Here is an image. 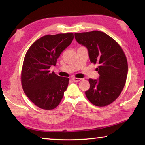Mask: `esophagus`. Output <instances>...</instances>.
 I'll return each mask as SVG.
<instances>
[{"mask_svg":"<svg viewBox=\"0 0 145 145\" xmlns=\"http://www.w3.org/2000/svg\"><path fill=\"white\" fill-rule=\"evenodd\" d=\"M72 80L74 82H78L79 81H80L82 78H72Z\"/></svg>","mask_w":145,"mask_h":145,"instance_id":"34e87169","label":"esophagus"}]
</instances>
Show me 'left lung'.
<instances>
[{
    "label": "left lung",
    "mask_w": 145,
    "mask_h": 145,
    "mask_svg": "<svg viewBox=\"0 0 145 145\" xmlns=\"http://www.w3.org/2000/svg\"><path fill=\"white\" fill-rule=\"evenodd\" d=\"M76 42L88 49L91 63H97L99 78L88 80L90 87L86 97L97 106H105L119 97L128 74V62L120 45L105 33L94 31L75 33Z\"/></svg>",
    "instance_id": "8db88e82"
}]
</instances>
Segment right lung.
<instances>
[{
    "label": "right lung",
    "instance_id": "add662e5",
    "mask_svg": "<svg viewBox=\"0 0 145 145\" xmlns=\"http://www.w3.org/2000/svg\"><path fill=\"white\" fill-rule=\"evenodd\" d=\"M73 33L47 35L30 46L24 58L21 83L24 93L42 109L56 108L69 85V78L50 72L61 52L72 43Z\"/></svg>",
    "mask_w": 145,
    "mask_h": 145
}]
</instances>
